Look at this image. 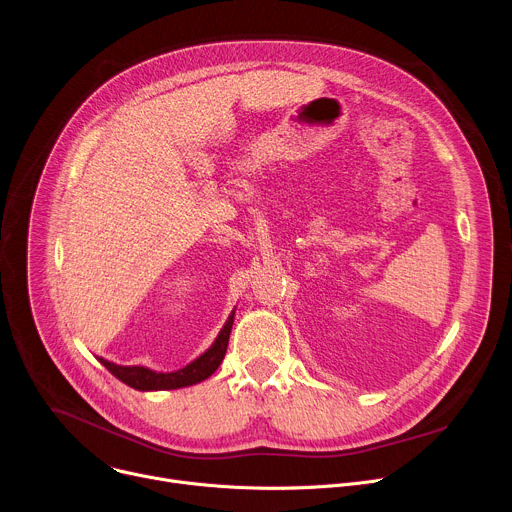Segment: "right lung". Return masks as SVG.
<instances>
[{"label": "right lung", "instance_id": "1", "mask_svg": "<svg viewBox=\"0 0 512 512\" xmlns=\"http://www.w3.org/2000/svg\"><path fill=\"white\" fill-rule=\"evenodd\" d=\"M233 320H235V310L231 312L223 330L218 332L212 346L204 354H200L196 360L186 364L184 369L174 371V373H156L148 367H121V364L109 362L105 358H99V362L105 364V369L113 377H117L121 383L129 385L131 389H137V391H168V389L190 387V385H196V383L208 379L218 367H221L227 346H229Z\"/></svg>", "mask_w": 512, "mask_h": 512}]
</instances>
